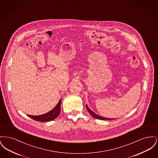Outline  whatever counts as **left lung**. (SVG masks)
Returning a JSON list of instances; mask_svg holds the SVG:
<instances>
[{"label":"left lung","instance_id":"left-lung-1","mask_svg":"<svg viewBox=\"0 0 158 158\" xmlns=\"http://www.w3.org/2000/svg\"><path fill=\"white\" fill-rule=\"evenodd\" d=\"M86 108H87V110H88V112L90 113V115H91L93 117H94V118H97V119H99V120H112V119H113V118H105V117H103L99 116V115H98L97 114H96L95 113H94V112H93L90 109H89V108L88 107V105H86Z\"/></svg>","mask_w":158,"mask_h":158}]
</instances>
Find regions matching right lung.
<instances>
[{"instance_id": "1", "label": "right lung", "mask_w": 158, "mask_h": 158, "mask_svg": "<svg viewBox=\"0 0 158 158\" xmlns=\"http://www.w3.org/2000/svg\"><path fill=\"white\" fill-rule=\"evenodd\" d=\"M61 99H60L59 102L53 110L48 113H46L40 115H28L32 119L40 122H46L49 121L53 120L56 118L60 113V106H61Z\"/></svg>"}]
</instances>
